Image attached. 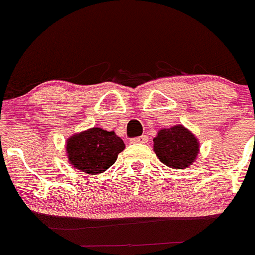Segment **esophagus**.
Listing matches in <instances>:
<instances>
[{"label":"esophagus","mask_w":255,"mask_h":255,"mask_svg":"<svg viewBox=\"0 0 255 255\" xmlns=\"http://www.w3.org/2000/svg\"><path fill=\"white\" fill-rule=\"evenodd\" d=\"M147 140H149L147 135H141L138 136V138L130 139V142H132V144H145V142H147Z\"/></svg>","instance_id":"obj_1"}]
</instances>
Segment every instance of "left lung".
Returning a JSON list of instances; mask_svg holds the SVG:
<instances>
[{
    "label": "left lung",
    "instance_id": "1",
    "mask_svg": "<svg viewBox=\"0 0 255 255\" xmlns=\"http://www.w3.org/2000/svg\"><path fill=\"white\" fill-rule=\"evenodd\" d=\"M153 151L169 168L185 169L196 161L200 142L191 130L181 125L162 128L153 138Z\"/></svg>",
    "mask_w": 255,
    "mask_h": 255
}]
</instances>
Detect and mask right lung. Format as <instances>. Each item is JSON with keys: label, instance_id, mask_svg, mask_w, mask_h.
<instances>
[{"label": "right lung", "instance_id": "add662e5", "mask_svg": "<svg viewBox=\"0 0 255 255\" xmlns=\"http://www.w3.org/2000/svg\"><path fill=\"white\" fill-rule=\"evenodd\" d=\"M125 147V142L116 133L99 127L74 134L65 144L69 163L80 172L92 175L110 168Z\"/></svg>", "mask_w": 255, "mask_h": 255}]
</instances>
